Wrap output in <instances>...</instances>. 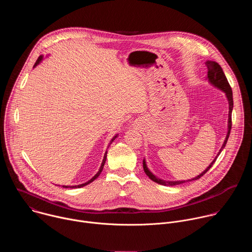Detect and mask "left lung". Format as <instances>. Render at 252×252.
Returning a JSON list of instances; mask_svg holds the SVG:
<instances>
[{
    "mask_svg": "<svg viewBox=\"0 0 252 252\" xmlns=\"http://www.w3.org/2000/svg\"><path fill=\"white\" fill-rule=\"evenodd\" d=\"M205 65L207 67V77L206 79L208 80L209 84L212 85L213 87L218 88L219 90H220L221 92H223L225 94V96L227 98V101H228V124H227V134L225 136V139H224V142L223 145L221 147V149L220 150L218 156L215 157V158L211 161V163L200 173L198 174L197 176L191 178V179H188V181H164V179H160L158 178L157 175H155L148 167L147 165V161H146V158H143L142 160V165H143V170H145L146 174L152 179L153 182L158 184V185H161V186H165V187H173V186H177V185H182V184H185L187 182H192V181H196V179L200 178L205 172H207V170H209V168L212 166V164L215 162V160H217L218 157L220 155V153L222 152V150L224 149L226 142H227V139H228V136H229V133H230V129H231V113H232V109H233V97H232V91H231V88L227 82V79L223 73V70L221 68V66L217 63V62H213V61H206L205 62Z\"/></svg>",
    "mask_w": 252,
    "mask_h": 252,
    "instance_id": "left-lung-1",
    "label": "left lung"
}]
</instances>
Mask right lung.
Instances as JSON below:
<instances>
[{
  "label": "right lung",
  "instance_id": "add662e5",
  "mask_svg": "<svg viewBox=\"0 0 252 252\" xmlns=\"http://www.w3.org/2000/svg\"><path fill=\"white\" fill-rule=\"evenodd\" d=\"M44 60V56H40L39 57V59L37 60V62H35V63H34V65H33V67H35L37 66L42 61ZM119 134H116L113 138H112V140H111V142H110V145L111 143L115 140V138H117V136H118ZM109 148V147H107ZM106 154H107V151H105V153H104V156H103V159H102V162H101V164H100V167H99V169H98V171L90 179V181H88L87 183H85V184H82V185H79V186H71V187H69V186H63V188H64V189H67V188H69V189H80V188H83V187H85V186H88L89 184H91V183H93L95 178H97L98 177V175L100 174V172L102 171V168H103V165H104V163H105V160H106Z\"/></svg>",
  "mask_w": 252,
  "mask_h": 252
}]
</instances>
